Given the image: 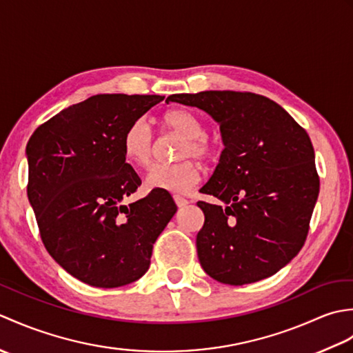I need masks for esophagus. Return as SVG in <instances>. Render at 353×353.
I'll list each match as a JSON object with an SVG mask.
<instances>
[{
    "instance_id": "34e87169",
    "label": "esophagus",
    "mask_w": 353,
    "mask_h": 353,
    "mask_svg": "<svg viewBox=\"0 0 353 353\" xmlns=\"http://www.w3.org/2000/svg\"><path fill=\"white\" fill-rule=\"evenodd\" d=\"M174 201H176V205L179 206V208H182V206H186L190 203L188 200H186L185 197H182V196H174Z\"/></svg>"
}]
</instances>
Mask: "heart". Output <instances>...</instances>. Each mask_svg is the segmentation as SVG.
<instances>
[{
  "mask_svg": "<svg viewBox=\"0 0 353 353\" xmlns=\"http://www.w3.org/2000/svg\"><path fill=\"white\" fill-rule=\"evenodd\" d=\"M165 129L183 137L179 145V157H199L209 159L214 153L212 142L208 139L206 130L200 119L190 110L172 109L161 118ZM123 152L127 159L137 165H147L153 154V134L145 119H134L127 127L123 137ZM201 168L192 159L177 163H156L148 170L145 186L148 190L170 192H186L200 181Z\"/></svg>",
  "mask_w": 353,
  "mask_h": 353,
  "instance_id": "obj_1",
  "label": "heart"
}]
</instances>
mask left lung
Instances as JSON below:
<instances>
[{
  "label": "left lung",
  "mask_w": 353,
  "mask_h": 353,
  "mask_svg": "<svg viewBox=\"0 0 353 353\" xmlns=\"http://www.w3.org/2000/svg\"><path fill=\"white\" fill-rule=\"evenodd\" d=\"M168 101L205 110L220 124L224 150L200 192L205 224L197 254L221 283L273 276L301 252L320 190L308 133L264 95L235 91L174 94Z\"/></svg>",
  "instance_id": "left-lung-1"
}]
</instances>
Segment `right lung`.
<instances>
[{
    "label": "right lung",
    "mask_w": 353,
    "mask_h": 353,
    "mask_svg": "<svg viewBox=\"0 0 353 353\" xmlns=\"http://www.w3.org/2000/svg\"><path fill=\"white\" fill-rule=\"evenodd\" d=\"M162 95L99 94L59 112L27 144V196L45 249L76 279L99 288L138 281L153 244L176 214L168 191L130 205L139 176L123 137Z\"/></svg>",
    "instance_id": "1"
}]
</instances>
